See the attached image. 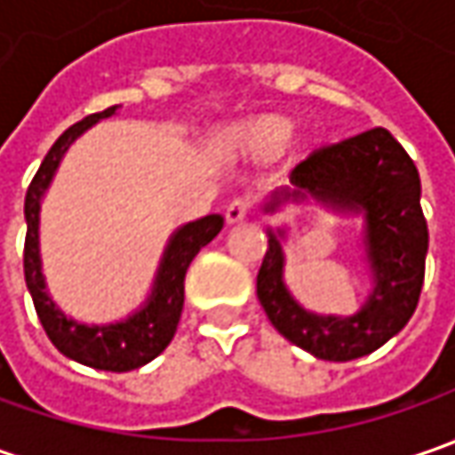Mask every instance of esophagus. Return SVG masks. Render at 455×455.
I'll return each instance as SVG.
<instances>
[{
	"label": "esophagus",
	"mask_w": 455,
	"mask_h": 455,
	"mask_svg": "<svg viewBox=\"0 0 455 455\" xmlns=\"http://www.w3.org/2000/svg\"><path fill=\"white\" fill-rule=\"evenodd\" d=\"M251 210H253V202L248 200V197H235V200L225 207V220H228L230 225H233V222H240V220H245L251 215Z\"/></svg>",
	"instance_id": "34e87169"
}]
</instances>
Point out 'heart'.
<instances>
[{"label": "heart", "mask_w": 455, "mask_h": 455, "mask_svg": "<svg viewBox=\"0 0 455 455\" xmlns=\"http://www.w3.org/2000/svg\"><path fill=\"white\" fill-rule=\"evenodd\" d=\"M289 136V126L281 124V121H266L260 126L253 129V147L263 151H273L278 149Z\"/></svg>", "instance_id": "b5f03b06"}]
</instances>
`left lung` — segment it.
I'll use <instances>...</instances> for the list:
<instances>
[{"label":"left lung","instance_id":"obj_1","mask_svg":"<svg viewBox=\"0 0 455 455\" xmlns=\"http://www.w3.org/2000/svg\"><path fill=\"white\" fill-rule=\"evenodd\" d=\"M291 184L296 189L275 195L266 210H275L289 197L314 195L334 207L364 212L375 291L349 319L304 311L283 286L278 230V235L268 233L258 271L260 306L286 339L314 357L329 362L364 357L411 322L423 291L428 222L420 207L418 169L393 133L377 126L311 151L291 169Z\"/></svg>","mask_w":455,"mask_h":455}]
</instances>
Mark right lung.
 <instances>
[{
  "label": "right lung",
  "mask_w": 455,
  "mask_h": 455,
  "mask_svg": "<svg viewBox=\"0 0 455 455\" xmlns=\"http://www.w3.org/2000/svg\"><path fill=\"white\" fill-rule=\"evenodd\" d=\"M116 114V106L85 116L83 121L73 124L60 139L47 151L37 174L27 187L25 197V281L32 293V304L40 316L44 334L60 349L65 357L76 359L85 367L106 370V372H129L136 367H144L147 362L159 357L174 339L177 323L182 316L184 306V275L195 255L218 235L225 225L220 215L195 220L177 230L169 248H166L162 268L156 275V283L151 291L147 306L133 314L132 319L108 326H85L73 322L60 314L50 296L44 293L43 271H40V251H37V228H40V197L44 195L47 184L52 180L55 169L60 164L62 154L78 139L85 129H91L98 118H108Z\"/></svg>",
  "instance_id": "obj_1"
}]
</instances>
